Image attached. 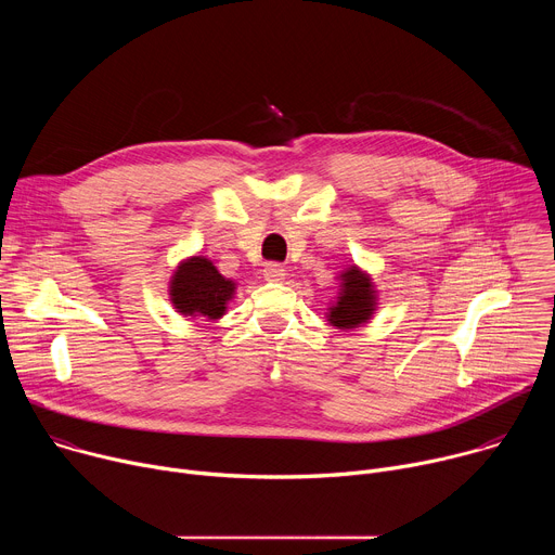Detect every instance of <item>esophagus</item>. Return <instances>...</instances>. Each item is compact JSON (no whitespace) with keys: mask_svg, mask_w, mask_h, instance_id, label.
<instances>
[{"mask_svg":"<svg viewBox=\"0 0 555 555\" xmlns=\"http://www.w3.org/2000/svg\"><path fill=\"white\" fill-rule=\"evenodd\" d=\"M263 276L268 281H283L285 279V268L279 266V263H268L266 270H263Z\"/></svg>","mask_w":555,"mask_h":555,"instance_id":"esophagus-1","label":"esophagus"}]
</instances>
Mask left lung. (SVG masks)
<instances>
[{
	"mask_svg": "<svg viewBox=\"0 0 555 555\" xmlns=\"http://www.w3.org/2000/svg\"><path fill=\"white\" fill-rule=\"evenodd\" d=\"M373 307L375 296L371 281L358 268H349L343 274V292L338 302L330 309V323L340 330H353L371 319Z\"/></svg>",
	"mask_w": 555,
	"mask_h": 555,
	"instance_id": "1",
	"label": "left lung"
}]
</instances>
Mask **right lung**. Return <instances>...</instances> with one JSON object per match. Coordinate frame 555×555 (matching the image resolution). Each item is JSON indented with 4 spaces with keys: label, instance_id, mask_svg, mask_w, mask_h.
I'll use <instances>...</instances> for the list:
<instances>
[{
    "label": "right lung",
    "instance_id": "right-lung-1",
    "mask_svg": "<svg viewBox=\"0 0 555 555\" xmlns=\"http://www.w3.org/2000/svg\"><path fill=\"white\" fill-rule=\"evenodd\" d=\"M234 283L223 279L217 268L202 257L182 263L171 281V300L184 315L221 319L225 302L232 298Z\"/></svg>",
    "mask_w": 555,
    "mask_h": 555
}]
</instances>
